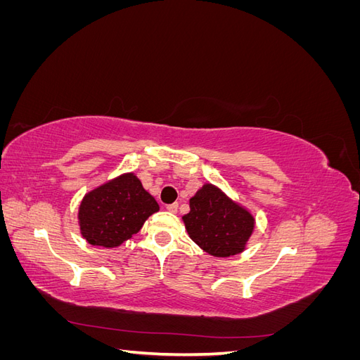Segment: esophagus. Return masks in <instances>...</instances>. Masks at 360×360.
I'll return each instance as SVG.
<instances>
[{
  "instance_id": "obj_1",
  "label": "esophagus",
  "mask_w": 360,
  "mask_h": 360,
  "mask_svg": "<svg viewBox=\"0 0 360 360\" xmlns=\"http://www.w3.org/2000/svg\"><path fill=\"white\" fill-rule=\"evenodd\" d=\"M177 209H179V204H177V202L168 204V205H167V210H168L169 213H176V212H177Z\"/></svg>"
}]
</instances>
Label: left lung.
Returning a JSON list of instances; mask_svg holds the SVG:
<instances>
[{"label": "left lung", "instance_id": "obj_1", "mask_svg": "<svg viewBox=\"0 0 360 360\" xmlns=\"http://www.w3.org/2000/svg\"><path fill=\"white\" fill-rule=\"evenodd\" d=\"M181 219L192 240L217 258L242 254L255 230V216L219 186L204 183L189 200Z\"/></svg>", "mask_w": 360, "mask_h": 360}]
</instances>
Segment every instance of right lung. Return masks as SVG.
Returning a JSON list of instances; mask_svg holds the SVG:
<instances>
[{"instance_id":"1","label":"right lung","mask_w":360,"mask_h":360,"mask_svg":"<svg viewBox=\"0 0 360 360\" xmlns=\"http://www.w3.org/2000/svg\"><path fill=\"white\" fill-rule=\"evenodd\" d=\"M156 212L159 204L135 172H123L84 195L78 207L79 233L91 246L118 248Z\"/></svg>"}]
</instances>
